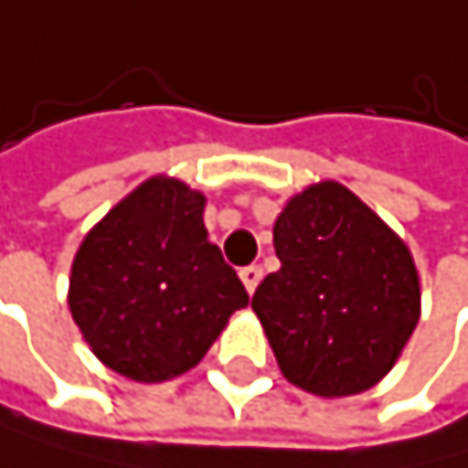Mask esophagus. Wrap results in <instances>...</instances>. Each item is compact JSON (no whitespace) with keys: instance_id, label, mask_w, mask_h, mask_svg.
I'll return each mask as SVG.
<instances>
[{"instance_id":"obj_1","label":"esophagus","mask_w":468,"mask_h":468,"mask_svg":"<svg viewBox=\"0 0 468 468\" xmlns=\"http://www.w3.org/2000/svg\"><path fill=\"white\" fill-rule=\"evenodd\" d=\"M239 278H243L246 290L254 292L261 284V278H263V270H261V266H243V270H239Z\"/></svg>"}]
</instances>
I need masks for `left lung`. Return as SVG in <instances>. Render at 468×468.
<instances>
[{
    "mask_svg": "<svg viewBox=\"0 0 468 468\" xmlns=\"http://www.w3.org/2000/svg\"><path fill=\"white\" fill-rule=\"evenodd\" d=\"M281 270L251 295L287 381L316 396H355L393 369L419 322L408 246L348 193L322 181L281 210Z\"/></svg>",
    "mask_w": 468,
    "mask_h": 468,
    "instance_id": "obj_1",
    "label": "left lung"
}]
</instances>
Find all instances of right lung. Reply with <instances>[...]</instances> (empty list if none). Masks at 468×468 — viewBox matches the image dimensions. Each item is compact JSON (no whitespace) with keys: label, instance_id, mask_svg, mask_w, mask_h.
<instances>
[{"label":"right lung","instance_id":"right-lung-1","mask_svg":"<svg viewBox=\"0 0 468 468\" xmlns=\"http://www.w3.org/2000/svg\"><path fill=\"white\" fill-rule=\"evenodd\" d=\"M205 196L149 178L122 198L72 261L69 311L93 355L132 381L193 369L249 292L207 239Z\"/></svg>","mask_w":468,"mask_h":468}]
</instances>
